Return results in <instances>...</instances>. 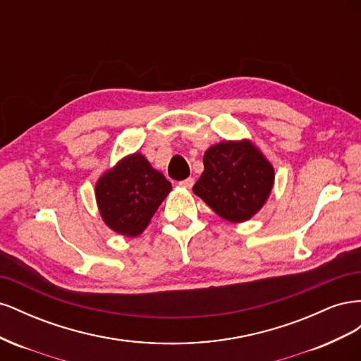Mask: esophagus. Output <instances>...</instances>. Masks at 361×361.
<instances>
[{"label":"esophagus","instance_id":"34e87169","mask_svg":"<svg viewBox=\"0 0 361 361\" xmlns=\"http://www.w3.org/2000/svg\"><path fill=\"white\" fill-rule=\"evenodd\" d=\"M192 185H194V179H192V178H188V179H185V180H182V182H179V187H180V188H185V190L192 188Z\"/></svg>","mask_w":361,"mask_h":361}]
</instances>
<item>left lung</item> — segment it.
I'll list each match as a JSON object with an SVG mask.
<instances>
[{
	"instance_id": "1",
	"label": "left lung",
	"mask_w": 361,
	"mask_h": 361,
	"mask_svg": "<svg viewBox=\"0 0 361 361\" xmlns=\"http://www.w3.org/2000/svg\"><path fill=\"white\" fill-rule=\"evenodd\" d=\"M203 166L192 191L228 223L239 224L253 218L274 187V167L248 138L211 146L203 155Z\"/></svg>"
}]
</instances>
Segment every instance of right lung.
Instances as JSON below:
<instances>
[{
    "label": "right lung",
    "instance_id": "1",
    "mask_svg": "<svg viewBox=\"0 0 361 361\" xmlns=\"http://www.w3.org/2000/svg\"><path fill=\"white\" fill-rule=\"evenodd\" d=\"M170 191L171 183L140 152L118 159L94 185L102 221L113 232L128 238L145 232Z\"/></svg>",
    "mask_w": 361,
    "mask_h": 361
}]
</instances>
